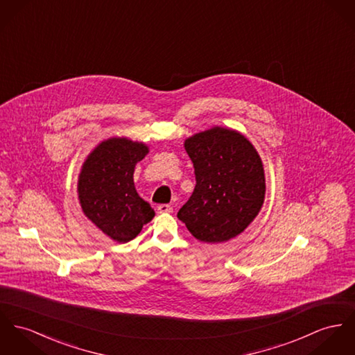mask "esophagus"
I'll return each instance as SVG.
<instances>
[{
	"instance_id": "esophagus-1",
	"label": "esophagus",
	"mask_w": 355,
	"mask_h": 355,
	"mask_svg": "<svg viewBox=\"0 0 355 355\" xmlns=\"http://www.w3.org/2000/svg\"><path fill=\"white\" fill-rule=\"evenodd\" d=\"M157 209L159 214H171L173 212V207H170L168 204H161V205H158Z\"/></svg>"
}]
</instances>
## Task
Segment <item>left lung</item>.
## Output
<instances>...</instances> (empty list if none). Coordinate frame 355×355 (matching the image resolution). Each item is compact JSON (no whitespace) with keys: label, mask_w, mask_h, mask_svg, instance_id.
Wrapping results in <instances>:
<instances>
[{"label":"left lung","mask_w":355,"mask_h":355,"mask_svg":"<svg viewBox=\"0 0 355 355\" xmlns=\"http://www.w3.org/2000/svg\"><path fill=\"white\" fill-rule=\"evenodd\" d=\"M196 187L177 216L205 243L227 242L255 218L265 198L262 161L236 131L215 127L185 140Z\"/></svg>","instance_id":"8db88e82"}]
</instances>
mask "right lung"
<instances>
[{"instance_id":"right-lung-1","label":"right lung","mask_w":355,"mask_h":355,"mask_svg":"<svg viewBox=\"0 0 355 355\" xmlns=\"http://www.w3.org/2000/svg\"><path fill=\"white\" fill-rule=\"evenodd\" d=\"M148 153L147 146L125 137L100 143L82 166L78 196L83 214L119 243L137 238L155 216L137 194L134 171Z\"/></svg>"}]
</instances>
